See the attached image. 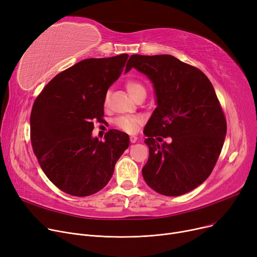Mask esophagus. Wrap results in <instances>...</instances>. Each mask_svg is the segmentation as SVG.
Returning <instances> with one entry per match:
<instances>
[{"label": "esophagus", "mask_w": 257, "mask_h": 257, "mask_svg": "<svg viewBox=\"0 0 257 257\" xmlns=\"http://www.w3.org/2000/svg\"><path fill=\"white\" fill-rule=\"evenodd\" d=\"M130 142H131L132 144L137 143V142H138V138H137L136 136H131V137H130Z\"/></svg>", "instance_id": "esophagus-1"}]
</instances>
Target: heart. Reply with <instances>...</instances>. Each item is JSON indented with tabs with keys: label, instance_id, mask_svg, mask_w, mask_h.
<instances>
[{
	"label": "heart",
	"instance_id": "b5f03b06",
	"mask_svg": "<svg viewBox=\"0 0 257 257\" xmlns=\"http://www.w3.org/2000/svg\"><path fill=\"white\" fill-rule=\"evenodd\" d=\"M126 88L128 92L130 93V96L136 99L138 94L142 91H146L145 86L139 82L137 80H128L126 82ZM108 101H109V93L105 94L104 98V104L107 105ZM141 123V118L138 116H131V115H124V116H119L115 119L114 124L117 128L120 130H123L127 133H134L138 130V127Z\"/></svg>",
	"mask_w": 257,
	"mask_h": 257
}]
</instances>
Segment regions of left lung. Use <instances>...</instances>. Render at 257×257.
I'll return each instance as SVG.
<instances>
[{
	"label": "left lung",
	"instance_id": "1",
	"mask_svg": "<svg viewBox=\"0 0 257 257\" xmlns=\"http://www.w3.org/2000/svg\"><path fill=\"white\" fill-rule=\"evenodd\" d=\"M132 67L152 82L157 106L144 130L149 159L143 177L161 195L191 192L208 178L226 137L213 86L203 72L172 55H131L125 73ZM161 137L171 142L159 145Z\"/></svg>",
	"mask_w": 257,
	"mask_h": 257
}]
</instances>
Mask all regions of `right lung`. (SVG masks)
<instances>
[{"label": "right lung", "mask_w": 257, "mask_h": 257, "mask_svg": "<svg viewBox=\"0 0 257 257\" xmlns=\"http://www.w3.org/2000/svg\"><path fill=\"white\" fill-rule=\"evenodd\" d=\"M128 54L89 58L54 77L36 98L30 116L31 144L46 176L62 192L85 197L109 182L129 136L109 130L93 138L104 98L123 72Z\"/></svg>", "instance_id": "right-lung-1"}]
</instances>
